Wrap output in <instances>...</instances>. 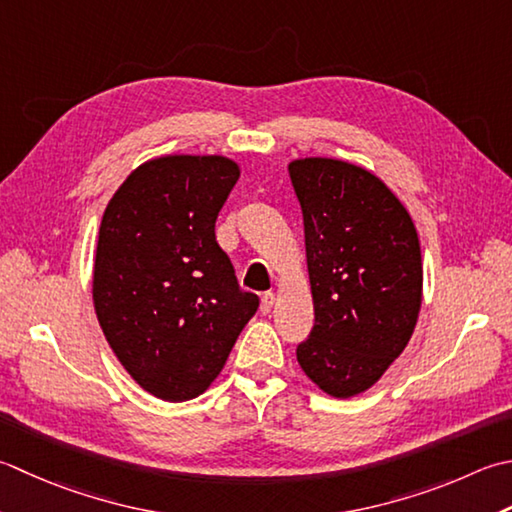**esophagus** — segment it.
I'll list each match as a JSON object with an SVG mask.
<instances>
[{
    "mask_svg": "<svg viewBox=\"0 0 512 512\" xmlns=\"http://www.w3.org/2000/svg\"><path fill=\"white\" fill-rule=\"evenodd\" d=\"M273 306H275V295L273 293H264L262 295V304H259V310H262L264 315H268L270 310H273Z\"/></svg>",
    "mask_w": 512,
    "mask_h": 512,
    "instance_id": "34e87169",
    "label": "esophagus"
}]
</instances>
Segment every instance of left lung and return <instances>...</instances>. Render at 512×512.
Instances as JSON below:
<instances>
[{"instance_id": "1", "label": "left lung", "mask_w": 512, "mask_h": 512, "mask_svg": "<svg viewBox=\"0 0 512 512\" xmlns=\"http://www.w3.org/2000/svg\"><path fill=\"white\" fill-rule=\"evenodd\" d=\"M304 215L315 326L297 362L324 393H364L402 355L422 308V250L404 204L370 170L328 157L288 164Z\"/></svg>"}]
</instances>
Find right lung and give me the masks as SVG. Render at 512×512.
Here are the masks:
<instances>
[{"instance_id":"obj_1","label":"right lung","mask_w":512,"mask_h":512,"mask_svg":"<svg viewBox=\"0 0 512 512\" xmlns=\"http://www.w3.org/2000/svg\"><path fill=\"white\" fill-rule=\"evenodd\" d=\"M237 179L239 166L222 155H164L137 166L104 210L93 268L99 326L128 375L164 402L215 382L259 306L215 239Z\"/></svg>"}]
</instances>
